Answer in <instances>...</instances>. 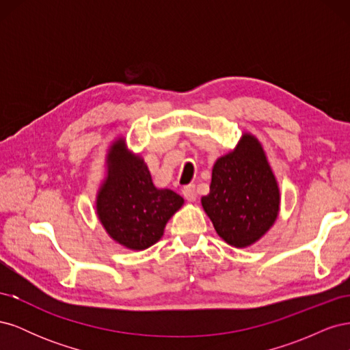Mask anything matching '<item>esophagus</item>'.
Returning a JSON list of instances; mask_svg holds the SVG:
<instances>
[{
	"mask_svg": "<svg viewBox=\"0 0 350 350\" xmlns=\"http://www.w3.org/2000/svg\"><path fill=\"white\" fill-rule=\"evenodd\" d=\"M183 194L184 197L189 201V203H193L197 198V191H196V187L194 185H187L183 188Z\"/></svg>",
	"mask_w": 350,
	"mask_h": 350,
	"instance_id": "1",
	"label": "esophagus"
}]
</instances>
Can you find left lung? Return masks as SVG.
Here are the masks:
<instances>
[{"label":"left lung","mask_w":350,"mask_h":350,"mask_svg":"<svg viewBox=\"0 0 350 350\" xmlns=\"http://www.w3.org/2000/svg\"><path fill=\"white\" fill-rule=\"evenodd\" d=\"M201 206L217 235L237 248L252 245L274 225L280 189L257 137L242 134L235 149L217 159Z\"/></svg>","instance_id":"8db88e82"}]
</instances>
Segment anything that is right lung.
<instances>
[{
  "label": "right lung",
  "instance_id": "right-lung-1",
  "mask_svg": "<svg viewBox=\"0 0 350 350\" xmlns=\"http://www.w3.org/2000/svg\"><path fill=\"white\" fill-rule=\"evenodd\" d=\"M172 189H159L144 159L116 139L107 154V176L96 197V213L107 234L120 245L143 251L162 238L167 220L183 207Z\"/></svg>",
  "mask_w": 350,
  "mask_h": 350
}]
</instances>
